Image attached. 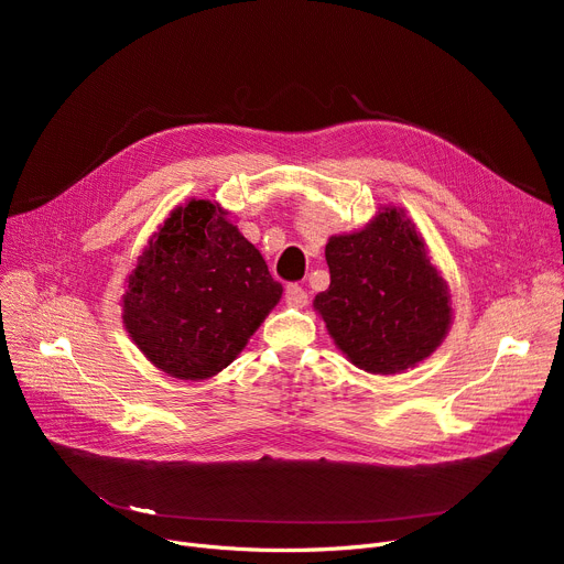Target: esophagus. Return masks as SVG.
<instances>
[{
	"instance_id": "34e87169",
	"label": "esophagus",
	"mask_w": 564,
	"mask_h": 564,
	"mask_svg": "<svg viewBox=\"0 0 564 564\" xmlns=\"http://www.w3.org/2000/svg\"><path fill=\"white\" fill-rule=\"evenodd\" d=\"M283 297H285V304L294 308H304L308 304V294L300 283H288Z\"/></svg>"
}]
</instances>
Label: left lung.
Listing matches in <instances>:
<instances>
[{
    "label": "left lung",
    "mask_w": 564,
    "mask_h": 564,
    "mask_svg": "<svg viewBox=\"0 0 564 564\" xmlns=\"http://www.w3.org/2000/svg\"><path fill=\"white\" fill-rule=\"evenodd\" d=\"M329 290L315 308L347 359L375 375L421 364L451 324V294L416 230L387 207L375 221L327 245Z\"/></svg>",
    "instance_id": "left-lung-1"
}]
</instances>
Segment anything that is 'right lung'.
<instances>
[{"instance_id":"1","label":"right lung","mask_w":564,"mask_h":564,"mask_svg":"<svg viewBox=\"0 0 564 564\" xmlns=\"http://www.w3.org/2000/svg\"><path fill=\"white\" fill-rule=\"evenodd\" d=\"M260 251L210 200L177 207L151 240L123 297L137 347L171 377L224 370L281 300Z\"/></svg>"}]
</instances>
